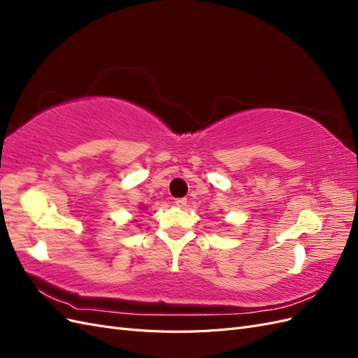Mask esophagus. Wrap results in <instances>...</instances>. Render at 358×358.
<instances>
[{
  "instance_id": "1",
  "label": "esophagus",
  "mask_w": 358,
  "mask_h": 358,
  "mask_svg": "<svg viewBox=\"0 0 358 358\" xmlns=\"http://www.w3.org/2000/svg\"><path fill=\"white\" fill-rule=\"evenodd\" d=\"M175 204L178 206V208H185L187 199H175Z\"/></svg>"
}]
</instances>
